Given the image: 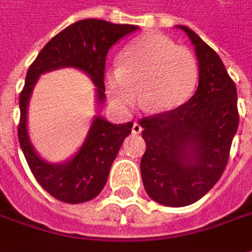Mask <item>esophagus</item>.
Returning a JSON list of instances; mask_svg holds the SVG:
<instances>
[{"label":"esophagus","instance_id":"34e87169","mask_svg":"<svg viewBox=\"0 0 252 252\" xmlns=\"http://www.w3.org/2000/svg\"><path fill=\"white\" fill-rule=\"evenodd\" d=\"M140 132H142V126H140L139 124H138V123L135 121V123H133V126H132V133H133V135H138V133H140Z\"/></svg>","mask_w":252,"mask_h":252}]
</instances>
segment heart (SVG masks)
<instances>
[{
	"mask_svg": "<svg viewBox=\"0 0 252 252\" xmlns=\"http://www.w3.org/2000/svg\"><path fill=\"white\" fill-rule=\"evenodd\" d=\"M197 77V61L188 48L162 34L148 32L123 49L119 67L104 73V85L120 110L132 107L138 88L143 109L164 113L190 97Z\"/></svg>",
	"mask_w": 252,
	"mask_h": 252,
	"instance_id": "heart-1",
	"label": "heart"
}]
</instances>
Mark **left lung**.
<instances>
[{"label":"left lung","mask_w":252,"mask_h":252,"mask_svg":"<svg viewBox=\"0 0 252 252\" xmlns=\"http://www.w3.org/2000/svg\"><path fill=\"white\" fill-rule=\"evenodd\" d=\"M196 49V94L169 112L139 121L146 152L140 161L145 190L167 207L193 204L218 182L239 126L237 91L218 54L186 26Z\"/></svg>","instance_id":"obj_1"}]
</instances>
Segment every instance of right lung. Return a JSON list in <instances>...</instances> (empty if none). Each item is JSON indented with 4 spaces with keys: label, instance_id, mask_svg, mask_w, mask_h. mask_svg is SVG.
Wrapping results in <instances>:
<instances>
[{
    "label": "right lung",
    "instance_id": "obj_1",
    "mask_svg": "<svg viewBox=\"0 0 252 252\" xmlns=\"http://www.w3.org/2000/svg\"><path fill=\"white\" fill-rule=\"evenodd\" d=\"M138 29V26L114 25L100 19L78 20L56 34L27 70L25 87L19 96V143L37 182L59 201L78 204L96 197L104 188L113 161L133 124H112L96 114L76 155L67 161L51 164L37 155L27 132V107L34 85L47 71L78 68L95 84L96 103L102 106L106 97L104 63L107 52L120 38Z\"/></svg>",
    "mask_w": 252,
    "mask_h": 252
}]
</instances>
